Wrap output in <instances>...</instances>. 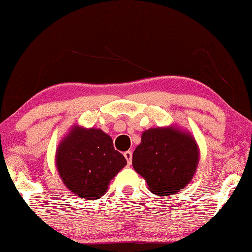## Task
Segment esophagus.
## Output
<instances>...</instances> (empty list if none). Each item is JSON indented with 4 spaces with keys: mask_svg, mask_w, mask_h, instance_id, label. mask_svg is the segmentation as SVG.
<instances>
[{
    "mask_svg": "<svg viewBox=\"0 0 252 252\" xmlns=\"http://www.w3.org/2000/svg\"><path fill=\"white\" fill-rule=\"evenodd\" d=\"M125 158L126 159V161H127V164H131V162H132V152L131 151H126V152H125Z\"/></svg>",
    "mask_w": 252,
    "mask_h": 252,
    "instance_id": "34e87169",
    "label": "esophagus"
}]
</instances>
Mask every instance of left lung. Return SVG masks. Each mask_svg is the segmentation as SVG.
<instances>
[{
	"label": "left lung",
	"mask_w": 252,
	"mask_h": 252,
	"mask_svg": "<svg viewBox=\"0 0 252 252\" xmlns=\"http://www.w3.org/2000/svg\"><path fill=\"white\" fill-rule=\"evenodd\" d=\"M198 161L194 139L172 127L144 131L132 156L134 170L146 179L149 190L159 197L174 194L186 187Z\"/></svg>",
	"instance_id": "obj_1"
}]
</instances>
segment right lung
I'll use <instances>...</instances> for the list:
<instances>
[{
	"label": "right lung",
	"instance_id": "add662e5",
	"mask_svg": "<svg viewBox=\"0 0 252 252\" xmlns=\"http://www.w3.org/2000/svg\"><path fill=\"white\" fill-rule=\"evenodd\" d=\"M126 164L110 136L100 129L75 126L60 143L57 168L67 189L87 200L99 199Z\"/></svg>",
	"mask_w": 252,
	"mask_h": 252
}]
</instances>
